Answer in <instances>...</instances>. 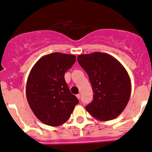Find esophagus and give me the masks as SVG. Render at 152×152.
Returning <instances> with one entry per match:
<instances>
[{"mask_svg":"<svg viewBox=\"0 0 152 152\" xmlns=\"http://www.w3.org/2000/svg\"><path fill=\"white\" fill-rule=\"evenodd\" d=\"M76 96H77V98L79 99V100H80V94H77V95H76Z\"/></svg>","mask_w":152,"mask_h":152,"instance_id":"1","label":"esophagus"}]
</instances>
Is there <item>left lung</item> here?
<instances>
[{
    "mask_svg": "<svg viewBox=\"0 0 152 152\" xmlns=\"http://www.w3.org/2000/svg\"><path fill=\"white\" fill-rule=\"evenodd\" d=\"M79 64L88 73L93 91V100L85 109L102 121L112 120L122 113L131 93L126 69L110 54L93 52L80 54Z\"/></svg>",
    "mask_w": 152,
    "mask_h": 152,
    "instance_id": "8db88e82",
    "label": "left lung"
}]
</instances>
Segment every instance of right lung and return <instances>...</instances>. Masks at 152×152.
I'll use <instances>...</instances> for the list:
<instances>
[{
    "instance_id": "right-lung-1",
    "label": "right lung",
    "mask_w": 152,
    "mask_h": 152,
    "mask_svg": "<svg viewBox=\"0 0 152 152\" xmlns=\"http://www.w3.org/2000/svg\"><path fill=\"white\" fill-rule=\"evenodd\" d=\"M75 60L73 54L54 52L41 57L31 69L26 88L27 100L36 117L46 125L64 124L79 103L64 80Z\"/></svg>"
}]
</instances>
